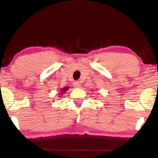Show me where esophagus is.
<instances>
[{
    "label": "esophagus",
    "mask_w": 158,
    "mask_h": 158,
    "mask_svg": "<svg viewBox=\"0 0 158 158\" xmlns=\"http://www.w3.org/2000/svg\"><path fill=\"white\" fill-rule=\"evenodd\" d=\"M74 87H76V88H80V86H81V83H80L79 81H75L74 84Z\"/></svg>",
    "instance_id": "obj_1"
}]
</instances>
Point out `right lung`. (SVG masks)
<instances>
[{"label":"right lung","mask_w":158,"mask_h":158,"mask_svg":"<svg viewBox=\"0 0 158 158\" xmlns=\"http://www.w3.org/2000/svg\"><path fill=\"white\" fill-rule=\"evenodd\" d=\"M68 89V87H66V88H64V89H62V92H65V91H66Z\"/></svg>","instance_id":"right-lung-1"}]
</instances>
